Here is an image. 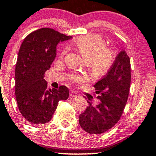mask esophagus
Listing matches in <instances>:
<instances>
[{
    "label": "esophagus",
    "instance_id": "esophagus-1",
    "mask_svg": "<svg viewBox=\"0 0 156 156\" xmlns=\"http://www.w3.org/2000/svg\"><path fill=\"white\" fill-rule=\"evenodd\" d=\"M69 95H70V97L74 98V97H77V96H78V94H77L76 92L71 91V92H69Z\"/></svg>",
    "mask_w": 156,
    "mask_h": 156
}]
</instances>
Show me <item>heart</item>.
<instances>
[{
  "mask_svg": "<svg viewBox=\"0 0 156 156\" xmlns=\"http://www.w3.org/2000/svg\"><path fill=\"white\" fill-rule=\"evenodd\" d=\"M75 46L82 58L89 63L90 69L95 74H105L113 63V52L105 48V41L98 35L81 37L75 43ZM66 52L65 49L63 54ZM74 79L76 81H83L86 78L83 75H75Z\"/></svg>",
  "mask_w": 156,
  "mask_h": 156,
  "instance_id": "b5f03b06",
  "label": "heart"
}]
</instances>
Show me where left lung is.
Segmentation results:
<instances>
[{
    "label": "left lung",
    "instance_id": "obj_1",
    "mask_svg": "<svg viewBox=\"0 0 156 156\" xmlns=\"http://www.w3.org/2000/svg\"><path fill=\"white\" fill-rule=\"evenodd\" d=\"M131 81L130 60L121 50L107 75L94 85L100 103L88 101L86 110L79 115V124L90 134H101L119 121L129 96Z\"/></svg>",
    "mask_w": 156,
    "mask_h": 156
}]
</instances>
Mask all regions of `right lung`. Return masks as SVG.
<instances>
[{
  "instance_id": "right-lung-1",
  "label": "right lung",
  "mask_w": 156,
  "mask_h": 156,
  "mask_svg": "<svg viewBox=\"0 0 156 156\" xmlns=\"http://www.w3.org/2000/svg\"><path fill=\"white\" fill-rule=\"evenodd\" d=\"M72 36L50 28L34 31L23 40L15 66V96L18 109L30 124L42 125L49 122L58 105L66 100L69 89H47L44 73L49 69L56 57L58 43Z\"/></svg>"
}]
</instances>
